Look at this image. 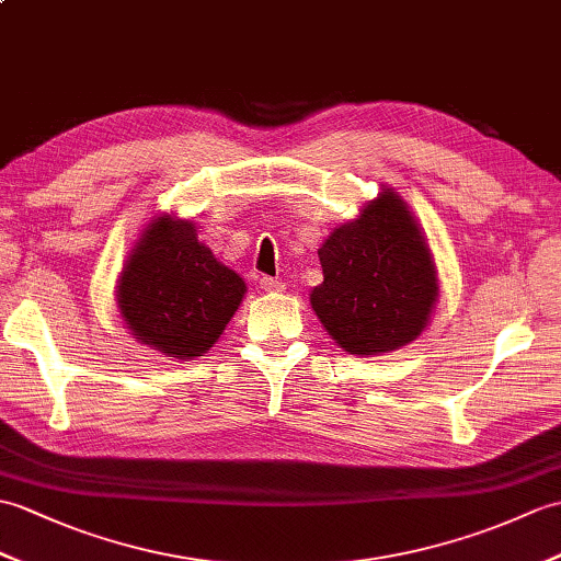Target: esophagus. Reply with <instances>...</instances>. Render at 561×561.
Returning a JSON list of instances; mask_svg holds the SVG:
<instances>
[{
    "label": "esophagus",
    "mask_w": 561,
    "mask_h": 561,
    "mask_svg": "<svg viewBox=\"0 0 561 561\" xmlns=\"http://www.w3.org/2000/svg\"><path fill=\"white\" fill-rule=\"evenodd\" d=\"M260 286H263L265 291H284V282L275 277H263L260 279Z\"/></svg>",
    "instance_id": "esophagus-1"
}]
</instances>
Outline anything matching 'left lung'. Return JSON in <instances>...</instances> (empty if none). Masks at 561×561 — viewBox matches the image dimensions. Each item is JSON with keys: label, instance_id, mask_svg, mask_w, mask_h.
Masks as SVG:
<instances>
[{"label": "left lung", "instance_id": "1", "mask_svg": "<svg viewBox=\"0 0 561 561\" xmlns=\"http://www.w3.org/2000/svg\"><path fill=\"white\" fill-rule=\"evenodd\" d=\"M322 284L310 306L348 354L377 356L419 340L439 296L430 245L409 205L382 186L318 249Z\"/></svg>", "mask_w": 561, "mask_h": 561}]
</instances>
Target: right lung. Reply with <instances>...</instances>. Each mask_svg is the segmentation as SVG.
Returning <instances> with one entry per match:
<instances>
[{"label":"right lung","mask_w":561,"mask_h":561,"mask_svg":"<svg viewBox=\"0 0 561 561\" xmlns=\"http://www.w3.org/2000/svg\"><path fill=\"white\" fill-rule=\"evenodd\" d=\"M245 282L198 241L191 219H150L116 282V306L134 340L169 358H195L219 340Z\"/></svg>","instance_id":"right-lung-1"}]
</instances>
